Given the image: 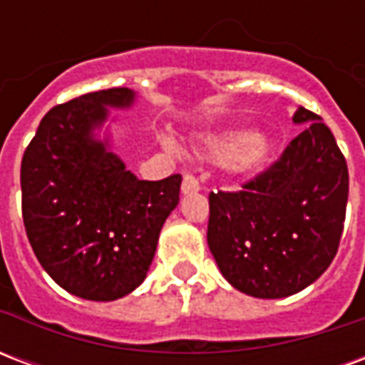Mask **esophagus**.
<instances>
[{
	"instance_id": "34e87169",
	"label": "esophagus",
	"mask_w": 365,
	"mask_h": 365,
	"mask_svg": "<svg viewBox=\"0 0 365 365\" xmlns=\"http://www.w3.org/2000/svg\"><path fill=\"white\" fill-rule=\"evenodd\" d=\"M201 190V185L199 182L193 178V175L185 174L183 175V182H182V193L183 195H190V193H197Z\"/></svg>"
}]
</instances>
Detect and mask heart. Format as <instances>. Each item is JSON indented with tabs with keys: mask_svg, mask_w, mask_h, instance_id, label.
<instances>
[{
	"mask_svg": "<svg viewBox=\"0 0 365 365\" xmlns=\"http://www.w3.org/2000/svg\"><path fill=\"white\" fill-rule=\"evenodd\" d=\"M274 148V140L268 135L254 133L248 127H237L205 136L195 154L215 164H232V170L238 174H256L268 164Z\"/></svg>",
	"mask_w": 365,
	"mask_h": 365,
	"instance_id": "obj_1",
	"label": "heart"
}]
</instances>
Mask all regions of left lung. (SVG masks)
<instances>
[{"mask_svg":"<svg viewBox=\"0 0 365 365\" xmlns=\"http://www.w3.org/2000/svg\"><path fill=\"white\" fill-rule=\"evenodd\" d=\"M293 123L303 130L268 172L245 191L209 195V250L225 279L250 297L309 287L334 260L344 229V156L319 115L299 107Z\"/></svg>","mask_w":365,"mask_h":365,"instance_id":"1","label":"left lung"}]
</instances>
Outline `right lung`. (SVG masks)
<instances>
[{
  "label": "right lung",
  "instance_id": "1",
  "mask_svg": "<svg viewBox=\"0 0 365 365\" xmlns=\"http://www.w3.org/2000/svg\"><path fill=\"white\" fill-rule=\"evenodd\" d=\"M135 99L133 90L113 88L52 107L21 162L33 252L62 289L88 301H115L144 282L180 203L182 175L138 180L113 152L109 109Z\"/></svg>",
  "mask_w": 365,
  "mask_h": 365
}]
</instances>
